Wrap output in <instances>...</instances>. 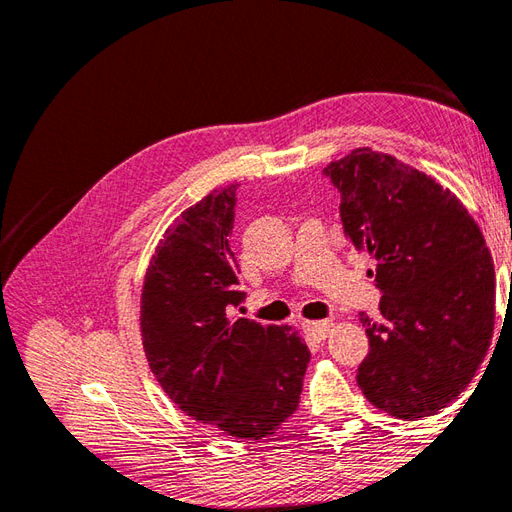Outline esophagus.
Segmentation results:
<instances>
[{
  "mask_svg": "<svg viewBox=\"0 0 512 512\" xmlns=\"http://www.w3.org/2000/svg\"><path fill=\"white\" fill-rule=\"evenodd\" d=\"M333 322L331 320H318V322H303V331L314 337V339H324L327 337V333L331 331Z\"/></svg>",
  "mask_w": 512,
  "mask_h": 512,
  "instance_id": "34e87169",
  "label": "esophagus"
}]
</instances>
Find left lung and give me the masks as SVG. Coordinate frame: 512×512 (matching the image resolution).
<instances>
[{"mask_svg": "<svg viewBox=\"0 0 512 512\" xmlns=\"http://www.w3.org/2000/svg\"><path fill=\"white\" fill-rule=\"evenodd\" d=\"M322 175L382 292V318L361 314L369 354L356 382L391 416L436 414L472 382L491 344L495 271L483 232L451 190L389 153L352 149Z\"/></svg>", "mask_w": 512, "mask_h": 512, "instance_id": "obj_1", "label": "left lung"}]
</instances>
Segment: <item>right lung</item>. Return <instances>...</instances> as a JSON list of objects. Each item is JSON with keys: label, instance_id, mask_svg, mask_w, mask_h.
<instances>
[{"label": "right lung", "instance_id": "add662e5", "mask_svg": "<svg viewBox=\"0 0 512 512\" xmlns=\"http://www.w3.org/2000/svg\"><path fill=\"white\" fill-rule=\"evenodd\" d=\"M237 188L213 190L170 224L141 294V335L153 376L194 421L260 440L294 414L309 350L290 327L228 318L243 303L228 237Z\"/></svg>", "mask_w": 512, "mask_h": 512}]
</instances>
